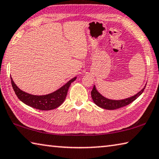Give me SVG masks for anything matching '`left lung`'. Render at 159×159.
I'll return each mask as SVG.
<instances>
[{
	"label": "left lung",
	"mask_w": 159,
	"mask_h": 159,
	"mask_svg": "<svg viewBox=\"0 0 159 159\" xmlns=\"http://www.w3.org/2000/svg\"><path fill=\"white\" fill-rule=\"evenodd\" d=\"M141 91L137 94V95H134L131 98H129L125 99H121V100H111V99H109L104 97L100 95V93L98 92L96 90L95 85L93 86V88L92 91H91V96H92L93 100L98 107L103 108L104 109H109V110H114L117 109L119 108H121L123 107L127 106L129 104H130L133 101L138 98V97L143 93L144 88Z\"/></svg>",
	"instance_id": "left-lung-1"
}]
</instances>
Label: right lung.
<instances>
[{"mask_svg": "<svg viewBox=\"0 0 159 159\" xmlns=\"http://www.w3.org/2000/svg\"><path fill=\"white\" fill-rule=\"evenodd\" d=\"M10 79H11L13 90H14L16 95L21 102L34 109L47 111V110H52L57 108L63 103L66 97L70 85L76 80V77H74V79L70 80L69 82H67L65 85H63L59 90H56L55 92L41 96L33 95L21 90L15 85L12 78Z\"/></svg>", "mask_w": 159, "mask_h": 159, "instance_id": "obj_1", "label": "right lung"}]
</instances>
